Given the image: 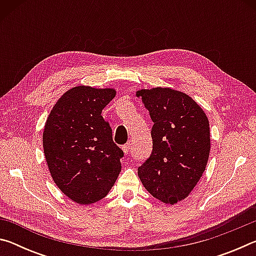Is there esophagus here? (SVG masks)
I'll use <instances>...</instances> for the list:
<instances>
[{
  "label": "esophagus",
  "instance_id": "obj_1",
  "mask_svg": "<svg viewBox=\"0 0 256 256\" xmlns=\"http://www.w3.org/2000/svg\"><path fill=\"white\" fill-rule=\"evenodd\" d=\"M122 149H123V151H124V154H128L130 152V149H131V144H125L122 146Z\"/></svg>",
  "mask_w": 256,
  "mask_h": 256
}]
</instances>
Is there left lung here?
Wrapping results in <instances>:
<instances>
[{"label":"left lung","mask_w":256,"mask_h":256,"mask_svg":"<svg viewBox=\"0 0 256 256\" xmlns=\"http://www.w3.org/2000/svg\"><path fill=\"white\" fill-rule=\"evenodd\" d=\"M154 122L152 152L138 168L154 198L167 204L184 200L200 180L210 154L209 120L188 94L170 88L138 90Z\"/></svg>","instance_id":"1"}]
</instances>
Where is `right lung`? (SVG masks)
Returning a JSON list of instances; mask_svg holds the SVG:
<instances>
[{
	"label": "right lung",
	"instance_id": "add662e5",
	"mask_svg": "<svg viewBox=\"0 0 256 256\" xmlns=\"http://www.w3.org/2000/svg\"><path fill=\"white\" fill-rule=\"evenodd\" d=\"M116 92L78 86L50 110L42 133L47 166L58 188L79 204L105 198L120 172L122 149L102 112Z\"/></svg>",
	"mask_w": 256,
	"mask_h": 256
}]
</instances>
